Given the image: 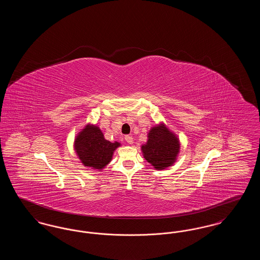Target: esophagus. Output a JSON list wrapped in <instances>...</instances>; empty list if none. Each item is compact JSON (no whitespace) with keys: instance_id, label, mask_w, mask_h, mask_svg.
<instances>
[{"instance_id":"1","label":"esophagus","mask_w":260,"mask_h":260,"mask_svg":"<svg viewBox=\"0 0 260 260\" xmlns=\"http://www.w3.org/2000/svg\"><path fill=\"white\" fill-rule=\"evenodd\" d=\"M124 140H125L128 144H133V143H134V138H133V136H124Z\"/></svg>"}]
</instances>
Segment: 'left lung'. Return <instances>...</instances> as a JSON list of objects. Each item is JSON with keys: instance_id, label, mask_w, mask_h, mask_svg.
I'll use <instances>...</instances> for the list:
<instances>
[{"instance_id": "1", "label": "left lung", "mask_w": 260, "mask_h": 260, "mask_svg": "<svg viewBox=\"0 0 260 260\" xmlns=\"http://www.w3.org/2000/svg\"><path fill=\"white\" fill-rule=\"evenodd\" d=\"M179 147L178 138L161 124L151 128L148 140L141 150L145 160L156 170H165L176 160Z\"/></svg>"}]
</instances>
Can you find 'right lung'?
I'll use <instances>...</instances> for the list:
<instances>
[{
  "label": "right lung",
  "instance_id": "obj_1",
  "mask_svg": "<svg viewBox=\"0 0 260 260\" xmlns=\"http://www.w3.org/2000/svg\"><path fill=\"white\" fill-rule=\"evenodd\" d=\"M121 144L106 140L99 126L87 124L78 134L74 147L85 167L102 170L112 160L113 153Z\"/></svg>",
  "mask_w": 260,
  "mask_h": 260
}]
</instances>
